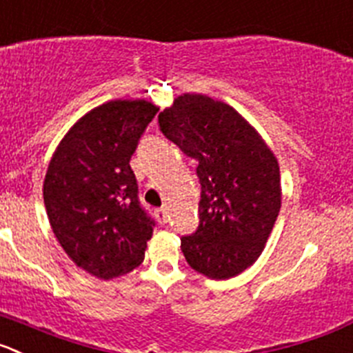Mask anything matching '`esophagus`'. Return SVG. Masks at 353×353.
<instances>
[{"label":"esophagus","mask_w":353,"mask_h":353,"mask_svg":"<svg viewBox=\"0 0 353 353\" xmlns=\"http://www.w3.org/2000/svg\"><path fill=\"white\" fill-rule=\"evenodd\" d=\"M154 214H157L158 221H160L161 225H165L167 217H169V214H167V209H157V210H154Z\"/></svg>","instance_id":"1"}]
</instances>
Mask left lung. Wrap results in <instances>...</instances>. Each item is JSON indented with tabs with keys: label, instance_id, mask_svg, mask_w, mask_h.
I'll list each match as a JSON object with an SVG mask.
<instances>
[{
	"label": "left lung",
	"instance_id": "obj_1",
	"mask_svg": "<svg viewBox=\"0 0 353 353\" xmlns=\"http://www.w3.org/2000/svg\"><path fill=\"white\" fill-rule=\"evenodd\" d=\"M158 123L199 161L200 225L181 239L188 265L214 281L240 275L261 256L281 210L276 157L235 108L209 95H179Z\"/></svg>",
	"mask_w": 353,
	"mask_h": 353
}]
</instances>
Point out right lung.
<instances>
[{"mask_svg": "<svg viewBox=\"0 0 353 353\" xmlns=\"http://www.w3.org/2000/svg\"><path fill=\"white\" fill-rule=\"evenodd\" d=\"M157 113L144 99L104 102L69 128L48 163L43 200L52 232L71 261L101 281L139 266L153 235L130 157Z\"/></svg>", "mask_w": 353, "mask_h": 353, "instance_id": "add662e5", "label": "right lung"}]
</instances>
